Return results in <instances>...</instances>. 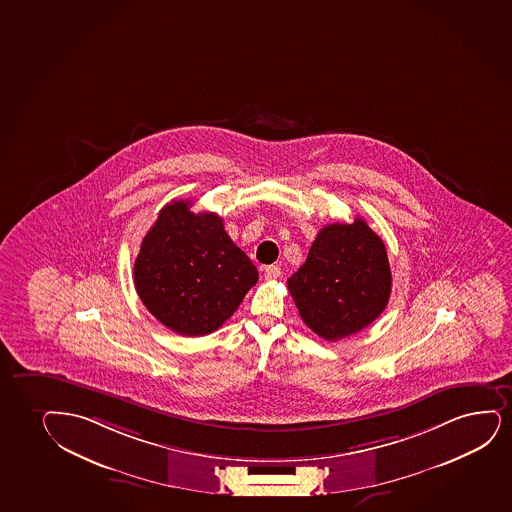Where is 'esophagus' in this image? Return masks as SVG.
Wrapping results in <instances>:
<instances>
[{
    "mask_svg": "<svg viewBox=\"0 0 512 512\" xmlns=\"http://www.w3.org/2000/svg\"><path fill=\"white\" fill-rule=\"evenodd\" d=\"M279 276H281V269H279L278 265H267V267H265V279H278Z\"/></svg>",
    "mask_w": 512,
    "mask_h": 512,
    "instance_id": "esophagus-1",
    "label": "esophagus"
}]
</instances>
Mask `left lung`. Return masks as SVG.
<instances>
[{
  "instance_id": "1",
  "label": "left lung",
  "mask_w": 512,
  "mask_h": 512,
  "mask_svg": "<svg viewBox=\"0 0 512 512\" xmlns=\"http://www.w3.org/2000/svg\"><path fill=\"white\" fill-rule=\"evenodd\" d=\"M288 290L317 336L336 341L359 333L390 300L385 243L362 219L324 226L305 264L288 279Z\"/></svg>"
}]
</instances>
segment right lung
Segmentation results:
<instances>
[{
    "instance_id": "right-lung-1",
    "label": "right lung",
    "mask_w": 512,
    "mask_h": 512,
    "mask_svg": "<svg viewBox=\"0 0 512 512\" xmlns=\"http://www.w3.org/2000/svg\"><path fill=\"white\" fill-rule=\"evenodd\" d=\"M174 200L141 241L134 286L146 309L177 335L221 328L259 281L257 267L234 245L214 212Z\"/></svg>"
}]
</instances>
